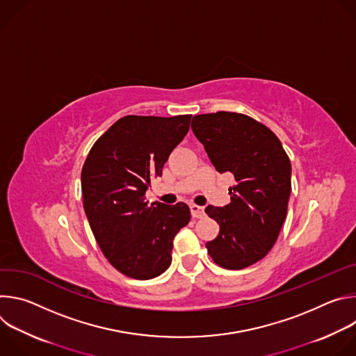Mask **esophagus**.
<instances>
[{
  "mask_svg": "<svg viewBox=\"0 0 356 356\" xmlns=\"http://www.w3.org/2000/svg\"><path fill=\"white\" fill-rule=\"evenodd\" d=\"M190 210H191V216H193V218H202V217L206 216V213H204V207H200V206L193 204V206H190Z\"/></svg>",
  "mask_w": 356,
  "mask_h": 356,
  "instance_id": "34e87169",
  "label": "esophagus"
}]
</instances>
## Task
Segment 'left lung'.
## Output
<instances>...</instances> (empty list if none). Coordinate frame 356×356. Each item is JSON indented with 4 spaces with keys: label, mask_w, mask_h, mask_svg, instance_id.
Returning a JSON list of instances; mask_svg holds the SVG:
<instances>
[{
    "label": "left lung",
    "mask_w": 356,
    "mask_h": 356,
    "mask_svg": "<svg viewBox=\"0 0 356 356\" xmlns=\"http://www.w3.org/2000/svg\"><path fill=\"white\" fill-rule=\"evenodd\" d=\"M191 129L220 173H232L231 202L209 206L220 225L206 243L213 261L229 270L264 259L286 220L291 191V165L279 138L264 124L238 113L193 117Z\"/></svg>",
    "instance_id": "1"
}]
</instances>
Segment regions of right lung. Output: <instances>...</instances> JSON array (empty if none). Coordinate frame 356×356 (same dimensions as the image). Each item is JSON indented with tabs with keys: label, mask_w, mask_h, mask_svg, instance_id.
<instances>
[{
	"label": "right lung",
	"mask_w": 356,
	"mask_h": 356,
	"mask_svg": "<svg viewBox=\"0 0 356 356\" xmlns=\"http://www.w3.org/2000/svg\"><path fill=\"white\" fill-rule=\"evenodd\" d=\"M191 115H127L101 135L81 169L83 207L98 246L122 275L147 280L172 264L176 234L188 224L184 202H149L152 177L162 176Z\"/></svg>",
	"instance_id": "add662e5"
}]
</instances>
